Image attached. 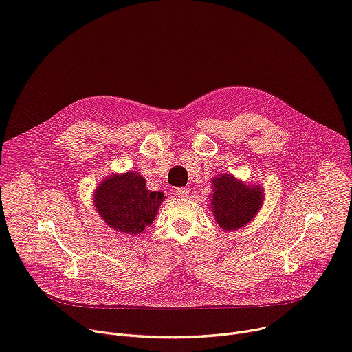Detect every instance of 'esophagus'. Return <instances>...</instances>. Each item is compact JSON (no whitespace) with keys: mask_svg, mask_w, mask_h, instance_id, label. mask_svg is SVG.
Wrapping results in <instances>:
<instances>
[{"mask_svg":"<svg viewBox=\"0 0 352 352\" xmlns=\"http://www.w3.org/2000/svg\"><path fill=\"white\" fill-rule=\"evenodd\" d=\"M188 192H190V190L187 187H180V188L176 190V194H177L179 198H187Z\"/></svg>","mask_w":352,"mask_h":352,"instance_id":"esophagus-1","label":"esophagus"}]
</instances>
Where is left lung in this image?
Returning a JSON list of instances; mask_svg holds the SVG:
<instances>
[{
	"instance_id": "8db88e82",
	"label": "left lung",
	"mask_w": 352,
	"mask_h": 352,
	"mask_svg": "<svg viewBox=\"0 0 352 352\" xmlns=\"http://www.w3.org/2000/svg\"><path fill=\"white\" fill-rule=\"evenodd\" d=\"M210 208L218 225L225 230H236L252 221L263 202L262 187L250 186L232 175L212 179Z\"/></svg>"
}]
</instances>
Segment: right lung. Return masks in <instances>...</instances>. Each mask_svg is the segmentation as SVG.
I'll return each mask as SVG.
<instances>
[{"label":"right lung","instance_id":"add662e5","mask_svg":"<svg viewBox=\"0 0 352 352\" xmlns=\"http://www.w3.org/2000/svg\"><path fill=\"white\" fill-rule=\"evenodd\" d=\"M165 198L161 191L147 190L144 177L135 172L112 175L94 192V204L102 221L127 234H140L150 226Z\"/></svg>","mask_w":352,"mask_h":352}]
</instances>
